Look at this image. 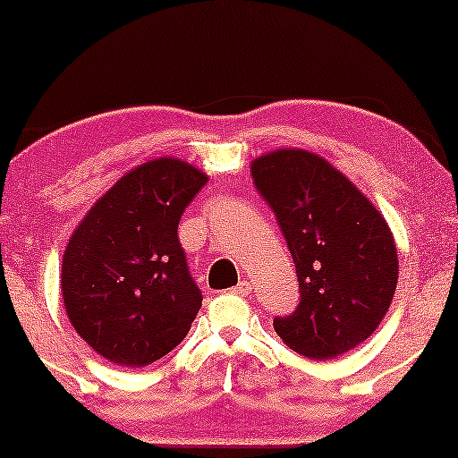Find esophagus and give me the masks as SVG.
<instances>
[{
    "instance_id": "obj_1",
    "label": "esophagus",
    "mask_w": 458,
    "mask_h": 458,
    "mask_svg": "<svg viewBox=\"0 0 458 458\" xmlns=\"http://www.w3.org/2000/svg\"><path fill=\"white\" fill-rule=\"evenodd\" d=\"M250 291H253V288H250V282H247V280L238 282V284L232 288V293H236V294H241V296L250 294Z\"/></svg>"
}]
</instances>
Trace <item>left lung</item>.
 I'll use <instances>...</instances> for the list:
<instances>
[{"instance_id":"left-lung-1","label":"left lung","mask_w":458,"mask_h":458,"mask_svg":"<svg viewBox=\"0 0 458 458\" xmlns=\"http://www.w3.org/2000/svg\"><path fill=\"white\" fill-rule=\"evenodd\" d=\"M294 259L301 302L276 318L282 343L327 360L377 330L398 282L394 236L379 209L318 153L269 151L250 162Z\"/></svg>"}]
</instances>
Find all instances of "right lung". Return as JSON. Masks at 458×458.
I'll return each instance as SVG.
<instances>
[{"mask_svg": "<svg viewBox=\"0 0 458 458\" xmlns=\"http://www.w3.org/2000/svg\"><path fill=\"white\" fill-rule=\"evenodd\" d=\"M208 174L178 157L132 167L64 249L62 299L76 334L120 367L151 365L182 343L201 309L178 222Z\"/></svg>", "mask_w": 458, "mask_h": 458, "instance_id": "right-lung-1", "label": "right lung"}]
</instances>
